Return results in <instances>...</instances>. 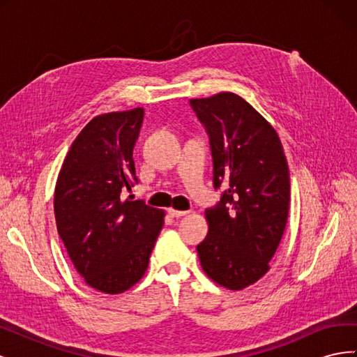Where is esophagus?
<instances>
[{"mask_svg":"<svg viewBox=\"0 0 357 357\" xmlns=\"http://www.w3.org/2000/svg\"><path fill=\"white\" fill-rule=\"evenodd\" d=\"M168 214L171 215V218H181V215H186V214H189V211H181V210L169 208V210H168Z\"/></svg>","mask_w":357,"mask_h":357,"instance_id":"1","label":"esophagus"}]
</instances>
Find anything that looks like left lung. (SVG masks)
<instances>
[{"instance_id": "8db88e82", "label": "left lung", "mask_w": 357, "mask_h": 357, "mask_svg": "<svg viewBox=\"0 0 357 357\" xmlns=\"http://www.w3.org/2000/svg\"><path fill=\"white\" fill-rule=\"evenodd\" d=\"M207 129L213 183L226 190L205 210L208 234L197 250L213 282L241 290L269 269L287 223L289 167L275 129L241 96L190 100Z\"/></svg>"}]
</instances>
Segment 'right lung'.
I'll return each instance as SVG.
<instances>
[{
  "instance_id": "1",
  "label": "right lung",
  "mask_w": 357,
  "mask_h": 357,
  "mask_svg": "<svg viewBox=\"0 0 357 357\" xmlns=\"http://www.w3.org/2000/svg\"><path fill=\"white\" fill-rule=\"evenodd\" d=\"M144 110L93 117L74 139L59 171L56 228L86 284L117 295L144 275L165 213L125 199L138 183L132 150Z\"/></svg>"
}]
</instances>
